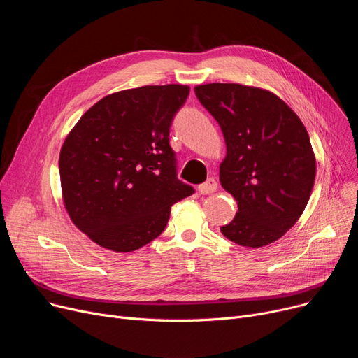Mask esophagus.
Instances as JSON below:
<instances>
[{"instance_id":"obj_1","label":"esophagus","mask_w":358,"mask_h":358,"mask_svg":"<svg viewBox=\"0 0 358 358\" xmlns=\"http://www.w3.org/2000/svg\"><path fill=\"white\" fill-rule=\"evenodd\" d=\"M217 189V182L215 178H209L206 182L199 185V193L200 194H210Z\"/></svg>"}]
</instances>
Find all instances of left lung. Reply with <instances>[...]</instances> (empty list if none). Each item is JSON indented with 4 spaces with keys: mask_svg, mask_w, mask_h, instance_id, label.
I'll return each instance as SVG.
<instances>
[{
    "mask_svg": "<svg viewBox=\"0 0 358 358\" xmlns=\"http://www.w3.org/2000/svg\"><path fill=\"white\" fill-rule=\"evenodd\" d=\"M219 123L227 157L219 178L238 203L220 232L242 247L258 248L283 236L309 201L316 161L308 130L275 94L241 84L194 88Z\"/></svg>",
    "mask_w": 358,
    "mask_h": 358,
    "instance_id": "1",
    "label": "left lung"
}]
</instances>
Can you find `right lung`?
Returning a JSON list of instances; mask_svg holds the SVG:
<instances>
[{"instance_id": "right-lung-1", "label": "right lung", "mask_w": 358, "mask_h": 358, "mask_svg": "<svg viewBox=\"0 0 358 358\" xmlns=\"http://www.w3.org/2000/svg\"><path fill=\"white\" fill-rule=\"evenodd\" d=\"M190 87L145 85L101 99L59 155L65 209L100 247L130 252L158 238L171 206L194 193L177 178L169 127Z\"/></svg>"}]
</instances>
